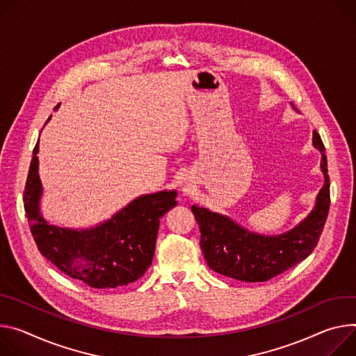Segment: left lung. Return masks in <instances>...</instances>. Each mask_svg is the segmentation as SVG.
I'll use <instances>...</instances> for the list:
<instances>
[{
  "instance_id": "left-lung-1",
  "label": "left lung",
  "mask_w": 356,
  "mask_h": 356,
  "mask_svg": "<svg viewBox=\"0 0 356 356\" xmlns=\"http://www.w3.org/2000/svg\"><path fill=\"white\" fill-rule=\"evenodd\" d=\"M312 143L321 152L325 181L312 211L293 230L280 236L255 234L227 216L191 206L202 233L200 247L213 271L240 281L261 282L294 267L312 252L324 230L331 203L325 146L316 131L312 134Z\"/></svg>"
}]
</instances>
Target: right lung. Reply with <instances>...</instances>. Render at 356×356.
<instances>
[{
    "label": "right lung",
    "instance_id": "obj_1",
    "mask_svg": "<svg viewBox=\"0 0 356 356\" xmlns=\"http://www.w3.org/2000/svg\"><path fill=\"white\" fill-rule=\"evenodd\" d=\"M38 150L37 142L24 190V209L40 252L63 274L93 288H116L139 280L152 264L159 221L177 204V191L143 195L92 229L58 227L40 211Z\"/></svg>",
    "mask_w": 356,
    "mask_h": 356
}]
</instances>
